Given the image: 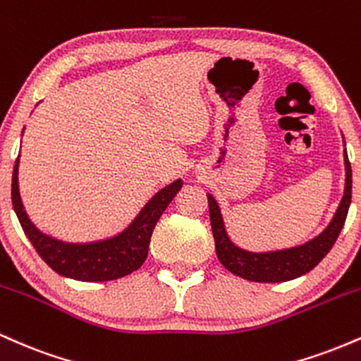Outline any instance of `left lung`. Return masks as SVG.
<instances>
[{
  "label": "left lung",
  "mask_w": 361,
  "mask_h": 361,
  "mask_svg": "<svg viewBox=\"0 0 361 361\" xmlns=\"http://www.w3.org/2000/svg\"><path fill=\"white\" fill-rule=\"evenodd\" d=\"M345 168H346V183L345 195L341 198L336 214L329 226L322 231L317 238L310 239L300 246L288 247V250L270 251V252H251L241 250L231 241L226 233L221 209L212 195L209 197L210 224H212V234L215 241V251L217 258L224 267L234 275L251 281H263V283H279V281H288L312 270L321 263L331 247L336 243L343 226H345L348 209L351 204V164L348 161L345 149Z\"/></svg>",
  "instance_id": "1"
}]
</instances>
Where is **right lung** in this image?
<instances>
[{
	"instance_id": "obj_1",
	"label": "right lung",
	"mask_w": 361,
	"mask_h": 361,
	"mask_svg": "<svg viewBox=\"0 0 361 361\" xmlns=\"http://www.w3.org/2000/svg\"><path fill=\"white\" fill-rule=\"evenodd\" d=\"M18 163L16 157L11 180V202L23 233L34 244L35 251L54 271L68 279L80 281L117 280L128 273L139 270L147 258L149 243L156 222L163 215L169 202L175 198L183 181L176 180L164 186L144 205L137 217L126 231L110 239L94 243H64L40 233L25 212L18 192Z\"/></svg>"
}]
</instances>
